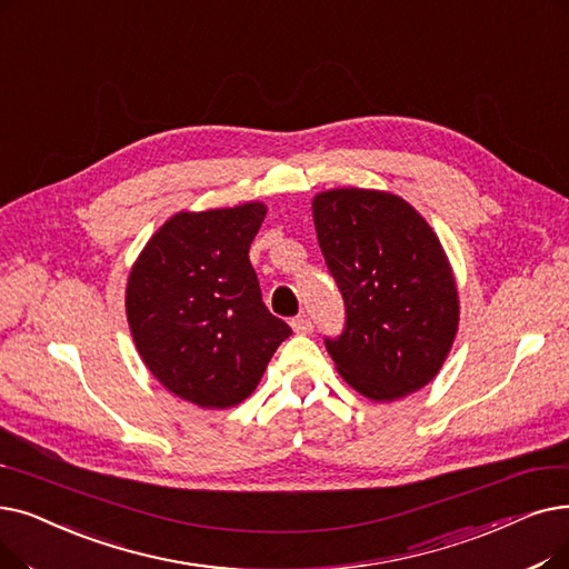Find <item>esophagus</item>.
Listing matches in <instances>:
<instances>
[{
  "label": "esophagus",
  "instance_id": "1",
  "mask_svg": "<svg viewBox=\"0 0 569 569\" xmlns=\"http://www.w3.org/2000/svg\"><path fill=\"white\" fill-rule=\"evenodd\" d=\"M290 328L298 335H309L313 330V323H311V318H307V316H295L290 320Z\"/></svg>",
  "mask_w": 569,
  "mask_h": 569
}]
</instances>
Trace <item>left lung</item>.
Masks as SVG:
<instances>
[{"mask_svg": "<svg viewBox=\"0 0 569 569\" xmlns=\"http://www.w3.org/2000/svg\"><path fill=\"white\" fill-rule=\"evenodd\" d=\"M320 251L343 295L346 330L326 339L341 379L372 402L428 386L458 335L453 267L400 194L332 188L311 200Z\"/></svg>", "mask_w": 569, "mask_h": 569, "instance_id": "left-lung-1", "label": "left lung"}]
</instances>
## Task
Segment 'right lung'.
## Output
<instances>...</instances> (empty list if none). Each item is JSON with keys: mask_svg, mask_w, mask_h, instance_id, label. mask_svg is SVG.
<instances>
[{"mask_svg": "<svg viewBox=\"0 0 569 569\" xmlns=\"http://www.w3.org/2000/svg\"><path fill=\"white\" fill-rule=\"evenodd\" d=\"M267 207L179 211L134 260L126 313L143 365L169 392L202 409H230L260 383L292 335L262 302L249 260Z\"/></svg>", "mask_w": 569, "mask_h": 569, "instance_id": "add662e5", "label": "right lung"}]
</instances>
